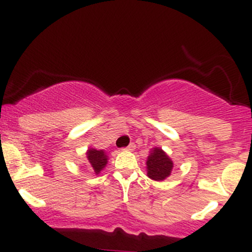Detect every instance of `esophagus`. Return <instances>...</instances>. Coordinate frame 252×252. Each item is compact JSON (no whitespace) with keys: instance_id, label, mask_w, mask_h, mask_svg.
<instances>
[{"instance_id":"1","label":"esophagus","mask_w":252,"mask_h":252,"mask_svg":"<svg viewBox=\"0 0 252 252\" xmlns=\"http://www.w3.org/2000/svg\"><path fill=\"white\" fill-rule=\"evenodd\" d=\"M134 149H135V144L134 143H130L128 147H126V148H124V150H128V152H132Z\"/></svg>"}]
</instances>
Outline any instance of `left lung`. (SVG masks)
Wrapping results in <instances>:
<instances>
[{"instance_id":"8db88e82","label":"left lung","mask_w":252,"mask_h":252,"mask_svg":"<svg viewBox=\"0 0 252 252\" xmlns=\"http://www.w3.org/2000/svg\"><path fill=\"white\" fill-rule=\"evenodd\" d=\"M173 161L162 149L155 147L147 158V175L155 181H162L170 175Z\"/></svg>"}]
</instances>
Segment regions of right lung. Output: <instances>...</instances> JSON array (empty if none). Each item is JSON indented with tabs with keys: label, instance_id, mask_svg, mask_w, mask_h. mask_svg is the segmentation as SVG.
Masks as SVG:
<instances>
[{
	"label": "right lung",
	"instance_id": "add662e5",
	"mask_svg": "<svg viewBox=\"0 0 252 252\" xmlns=\"http://www.w3.org/2000/svg\"><path fill=\"white\" fill-rule=\"evenodd\" d=\"M86 158H88L90 166L92 167V169L96 173V175L99 174L100 170H103L104 167L106 166L109 158L104 150H97L94 148H90L86 152Z\"/></svg>",
	"mask_w": 252,
	"mask_h": 252
}]
</instances>
